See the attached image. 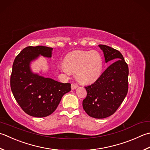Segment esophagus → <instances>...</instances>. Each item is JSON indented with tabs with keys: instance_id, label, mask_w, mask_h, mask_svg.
Returning <instances> with one entry per match:
<instances>
[{
	"instance_id": "1",
	"label": "esophagus",
	"mask_w": 150,
	"mask_h": 150,
	"mask_svg": "<svg viewBox=\"0 0 150 150\" xmlns=\"http://www.w3.org/2000/svg\"><path fill=\"white\" fill-rule=\"evenodd\" d=\"M78 87V85L77 84H71V89L72 90H75L76 88H77Z\"/></svg>"
}]
</instances>
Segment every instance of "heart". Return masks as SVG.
Returning a JSON list of instances; mask_svg holds the SVG:
<instances>
[{
    "label": "heart",
    "mask_w": 150,
    "mask_h": 150,
    "mask_svg": "<svg viewBox=\"0 0 150 150\" xmlns=\"http://www.w3.org/2000/svg\"><path fill=\"white\" fill-rule=\"evenodd\" d=\"M60 69L66 73L75 72L76 79L79 83L90 84L100 77L103 60L97 51H78L66 56Z\"/></svg>",
    "instance_id": "obj_1"
}]
</instances>
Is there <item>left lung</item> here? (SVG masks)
I'll list each match as a JSON object with an SVG mask.
<instances>
[{
	"mask_svg": "<svg viewBox=\"0 0 150 150\" xmlns=\"http://www.w3.org/2000/svg\"><path fill=\"white\" fill-rule=\"evenodd\" d=\"M108 66L94 83L85 87L87 96L83 107L88 115L95 118L113 114L124 100L128 92L129 69L123 55L110 47L99 45Z\"/></svg>",
	"mask_w": 150,
	"mask_h": 150,
	"instance_id": "obj_1",
	"label": "left lung"
}]
</instances>
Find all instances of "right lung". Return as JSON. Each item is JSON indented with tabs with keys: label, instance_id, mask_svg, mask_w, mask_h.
<instances>
[{
	"label": "right lung",
	"instance_id": "obj_1",
	"mask_svg": "<svg viewBox=\"0 0 150 150\" xmlns=\"http://www.w3.org/2000/svg\"><path fill=\"white\" fill-rule=\"evenodd\" d=\"M52 48L28 46L15 58L10 86L17 103L31 116L43 118L57 109L62 96L71 91V84L45 78L31 69V63L40 56L51 58Z\"/></svg>",
	"mask_w": 150,
	"mask_h": 150
}]
</instances>
